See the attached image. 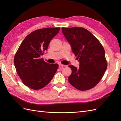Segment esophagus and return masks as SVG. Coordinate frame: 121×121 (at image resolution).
<instances>
[{"mask_svg":"<svg viewBox=\"0 0 121 121\" xmlns=\"http://www.w3.org/2000/svg\"><path fill=\"white\" fill-rule=\"evenodd\" d=\"M59 68H60V69H62L63 67H65V66H66V65H62V64H59Z\"/></svg>","mask_w":121,"mask_h":121,"instance_id":"esophagus-1","label":"esophagus"}]
</instances>
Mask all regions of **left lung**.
<instances>
[{
    "label": "left lung",
    "mask_w": 121,
    "mask_h": 121,
    "mask_svg": "<svg viewBox=\"0 0 121 121\" xmlns=\"http://www.w3.org/2000/svg\"><path fill=\"white\" fill-rule=\"evenodd\" d=\"M62 31L80 63L78 69L69 65L72 70L68 78L69 83L79 91L92 88L101 80L107 68L103 46L84 28L62 27Z\"/></svg>",
    "instance_id": "1"
}]
</instances>
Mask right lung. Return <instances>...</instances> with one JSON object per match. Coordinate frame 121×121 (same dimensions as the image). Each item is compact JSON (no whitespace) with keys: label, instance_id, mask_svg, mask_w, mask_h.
<instances>
[{"label":"right lung","instance_id":"1","mask_svg":"<svg viewBox=\"0 0 121 121\" xmlns=\"http://www.w3.org/2000/svg\"><path fill=\"white\" fill-rule=\"evenodd\" d=\"M60 27L38 29L30 33L20 45L14 58L17 72L25 85L34 90L42 89L51 81L58 68L40 58Z\"/></svg>","mask_w":121,"mask_h":121}]
</instances>
